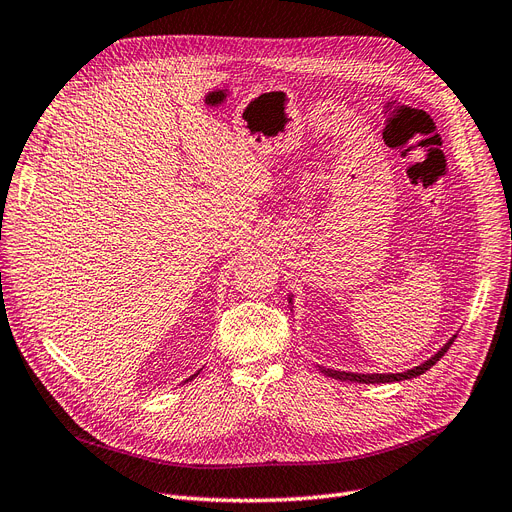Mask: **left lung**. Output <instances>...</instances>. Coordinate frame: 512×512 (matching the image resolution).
<instances>
[{"label": "left lung", "instance_id": "1", "mask_svg": "<svg viewBox=\"0 0 512 512\" xmlns=\"http://www.w3.org/2000/svg\"><path fill=\"white\" fill-rule=\"evenodd\" d=\"M289 304H291V299H289ZM453 339H456V335H453V337L449 339V342H447L437 354L430 356L426 363H422V365H418V367H413V369H409V371H403V373H348V371H335V369H325V367H320V371H323V373L329 375V377H333V380L358 382V384H390V382L411 380V377L422 375L424 371H428L434 363H437L439 358L447 352V348L453 344Z\"/></svg>", "mask_w": 512, "mask_h": 512}]
</instances>
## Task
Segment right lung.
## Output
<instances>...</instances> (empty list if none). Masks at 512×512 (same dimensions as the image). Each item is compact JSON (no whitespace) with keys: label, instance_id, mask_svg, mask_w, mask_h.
Here are the masks:
<instances>
[{"label":"right lung","instance_id":"1","mask_svg":"<svg viewBox=\"0 0 512 512\" xmlns=\"http://www.w3.org/2000/svg\"><path fill=\"white\" fill-rule=\"evenodd\" d=\"M194 377H196V375H192V377H189V380H194Z\"/></svg>","mask_w":512,"mask_h":512}]
</instances>
